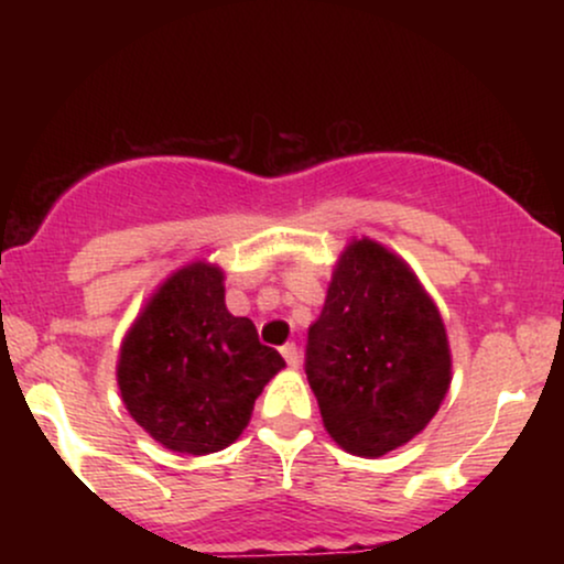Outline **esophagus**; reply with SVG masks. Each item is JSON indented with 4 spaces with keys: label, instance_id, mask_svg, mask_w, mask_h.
<instances>
[{
    "label": "esophagus",
    "instance_id": "34e87169",
    "mask_svg": "<svg viewBox=\"0 0 564 564\" xmlns=\"http://www.w3.org/2000/svg\"><path fill=\"white\" fill-rule=\"evenodd\" d=\"M281 355H283V360H286L289 368L300 366V349H296V345H283Z\"/></svg>",
    "mask_w": 564,
    "mask_h": 564
}]
</instances>
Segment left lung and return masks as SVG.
I'll list each match as a JSON object with an SVG mask.
<instances>
[{"mask_svg":"<svg viewBox=\"0 0 564 564\" xmlns=\"http://www.w3.org/2000/svg\"><path fill=\"white\" fill-rule=\"evenodd\" d=\"M304 371L341 451L379 458L424 432L453 360L443 315L403 257L368 236L345 246L310 326Z\"/></svg>","mask_w":564,"mask_h":564,"instance_id":"left-lung-1","label":"left lung"}]
</instances>
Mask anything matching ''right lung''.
<instances>
[{
	"instance_id": "add662e5",
	"label": "right lung",
	"mask_w": 564,
	"mask_h": 564,
	"mask_svg": "<svg viewBox=\"0 0 564 564\" xmlns=\"http://www.w3.org/2000/svg\"><path fill=\"white\" fill-rule=\"evenodd\" d=\"M283 364L249 318L225 307V273L196 260L174 270L121 341L116 381L129 416L174 453L228 448Z\"/></svg>"
}]
</instances>
